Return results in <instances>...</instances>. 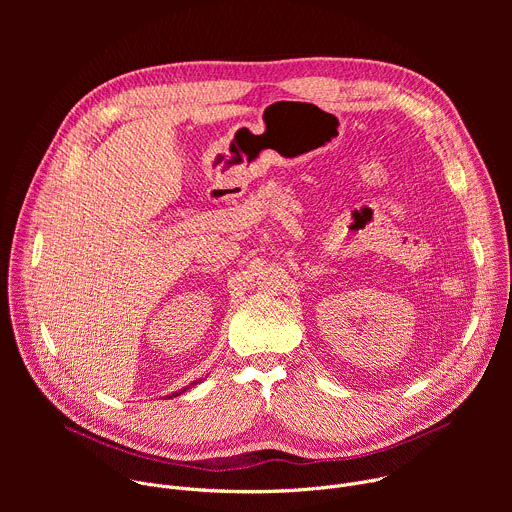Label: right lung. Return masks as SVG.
<instances>
[{
  "instance_id": "1",
  "label": "right lung",
  "mask_w": 512,
  "mask_h": 512,
  "mask_svg": "<svg viewBox=\"0 0 512 512\" xmlns=\"http://www.w3.org/2000/svg\"><path fill=\"white\" fill-rule=\"evenodd\" d=\"M196 383H198V381H196ZM196 383H190V387H194V385H196ZM190 387H188V389H190ZM184 391H186V389H180V391H176V393H172V397H178V395H182V393H184Z\"/></svg>"
}]
</instances>
